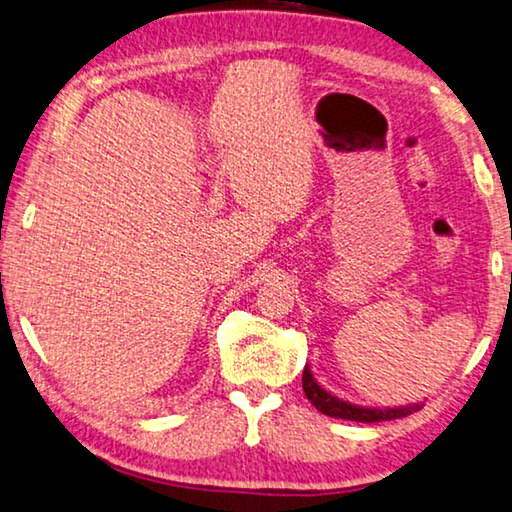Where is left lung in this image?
I'll use <instances>...</instances> for the list:
<instances>
[{
  "instance_id": "left-lung-1",
  "label": "left lung",
  "mask_w": 512,
  "mask_h": 512,
  "mask_svg": "<svg viewBox=\"0 0 512 512\" xmlns=\"http://www.w3.org/2000/svg\"><path fill=\"white\" fill-rule=\"evenodd\" d=\"M303 393L310 400L312 407L322 411L326 416L342 418V421H356V423H381V421H393V418H404L414 411L423 409V402H411L400 404V407H361V404H352L347 400H340L338 395H333L317 384V379L312 377L308 365L303 368Z\"/></svg>"
}]
</instances>
